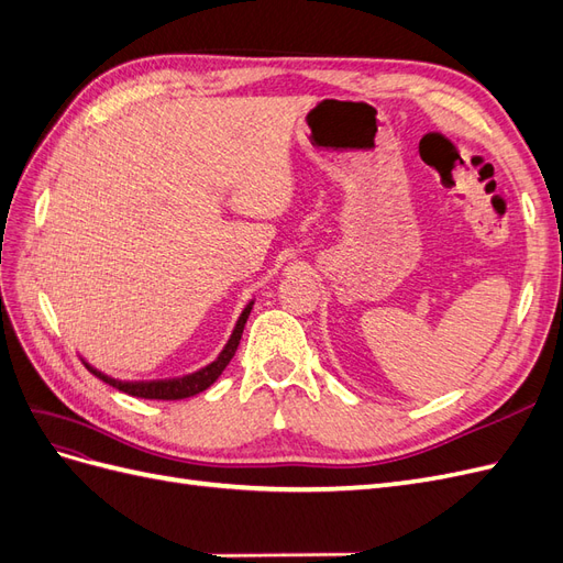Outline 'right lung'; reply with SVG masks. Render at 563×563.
Wrapping results in <instances>:
<instances>
[{"label": "right lung", "instance_id": "1", "mask_svg": "<svg viewBox=\"0 0 563 563\" xmlns=\"http://www.w3.org/2000/svg\"><path fill=\"white\" fill-rule=\"evenodd\" d=\"M251 310H253V300L242 310L240 319H236L234 329H232V335L228 338L223 352H220L209 366H203V368H199L195 373H187V376L162 378V380H114V378L106 376L103 371H98L96 366H91L87 360H81V362H84V366H87L93 373L96 378H100L103 383L117 387L119 391H126V395H131V397L164 399V401L195 397V395H199V391L211 387L220 378V373H223L225 366L230 364L236 347H240V340H242V333H244V327H246V319H249Z\"/></svg>", "mask_w": 563, "mask_h": 563}]
</instances>
